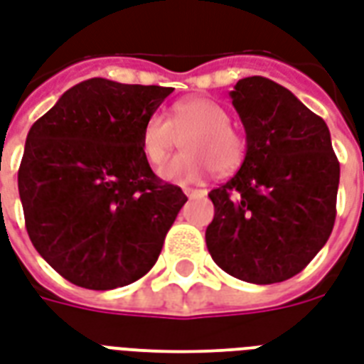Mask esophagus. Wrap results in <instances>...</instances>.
Here are the masks:
<instances>
[{
    "mask_svg": "<svg viewBox=\"0 0 364 364\" xmlns=\"http://www.w3.org/2000/svg\"><path fill=\"white\" fill-rule=\"evenodd\" d=\"M185 195L189 198H204L206 196V191L204 189H185Z\"/></svg>",
    "mask_w": 364,
    "mask_h": 364,
    "instance_id": "esophagus-1",
    "label": "esophagus"
}]
</instances>
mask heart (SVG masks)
Segmentation results:
<instances>
[{
  "instance_id": "obj_1",
  "label": "heart",
  "mask_w": 364,
  "mask_h": 364,
  "mask_svg": "<svg viewBox=\"0 0 364 364\" xmlns=\"http://www.w3.org/2000/svg\"><path fill=\"white\" fill-rule=\"evenodd\" d=\"M187 132V150L171 158L158 171L164 181L189 185L212 168L218 173H228L243 161L245 139L230 125L228 109L214 100L200 96L177 102L171 109V119L161 114L148 115L141 131L144 160L158 168Z\"/></svg>"
}]
</instances>
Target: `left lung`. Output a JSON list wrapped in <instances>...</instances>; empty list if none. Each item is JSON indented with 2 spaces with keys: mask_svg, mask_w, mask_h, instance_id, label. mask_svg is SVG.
<instances>
[{
  "mask_svg": "<svg viewBox=\"0 0 364 364\" xmlns=\"http://www.w3.org/2000/svg\"><path fill=\"white\" fill-rule=\"evenodd\" d=\"M230 96L247 152L230 181L208 193L206 247L233 278L278 284L303 270L332 233L340 161L324 119L278 82L247 77Z\"/></svg>",
  "mask_w": 364,
  "mask_h": 364,
  "instance_id": "1",
  "label": "left lung"
}]
</instances>
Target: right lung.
I'll return each instance as SVG.
<instances>
[{"mask_svg":"<svg viewBox=\"0 0 364 364\" xmlns=\"http://www.w3.org/2000/svg\"><path fill=\"white\" fill-rule=\"evenodd\" d=\"M166 86L88 79L26 134L18 195L34 249L71 284L106 291L142 278L187 203L141 150Z\"/></svg>","mask_w":364,"mask_h":364,"instance_id":"1","label":"right lung"}]
</instances>
